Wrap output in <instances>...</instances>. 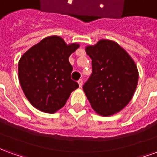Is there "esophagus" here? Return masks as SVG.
I'll list each match as a JSON object with an SVG mask.
<instances>
[{"instance_id":"esophagus-1","label":"esophagus","mask_w":157,"mask_h":157,"mask_svg":"<svg viewBox=\"0 0 157 157\" xmlns=\"http://www.w3.org/2000/svg\"><path fill=\"white\" fill-rule=\"evenodd\" d=\"M77 82H78L79 86H80V87H82V85H83V81H82V79H80V80H79V81Z\"/></svg>"}]
</instances>
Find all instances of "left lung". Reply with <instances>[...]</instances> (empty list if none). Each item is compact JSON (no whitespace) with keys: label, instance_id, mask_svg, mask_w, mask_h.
Returning a JSON list of instances; mask_svg holds the SVG:
<instances>
[{"label":"left lung","instance_id":"1","mask_svg":"<svg viewBox=\"0 0 157 157\" xmlns=\"http://www.w3.org/2000/svg\"><path fill=\"white\" fill-rule=\"evenodd\" d=\"M92 73L83 86L91 106L99 115L111 116L124 109L134 96L139 72L134 59L115 41L101 39L86 47Z\"/></svg>","mask_w":157,"mask_h":157}]
</instances>
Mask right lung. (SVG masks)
Wrapping results in <instances>:
<instances>
[{"label": "right lung", "mask_w": 157, "mask_h": 157, "mask_svg": "<svg viewBox=\"0 0 157 157\" xmlns=\"http://www.w3.org/2000/svg\"><path fill=\"white\" fill-rule=\"evenodd\" d=\"M80 45L67 44L61 37L48 36L25 52L18 62V78L26 98L34 108L54 113L62 109L74 90L69 57Z\"/></svg>", "instance_id": "right-lung-1"}]
</instances>
